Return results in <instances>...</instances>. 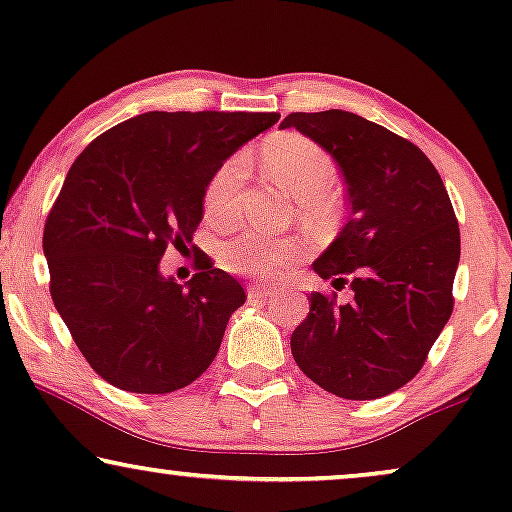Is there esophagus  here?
Returning <instances> with one entry per match:
<instances>
[{
    "instance_id": "1",
    "label": "esophagus",
    "mask_w": 512,
    "mask_h": 512,
    "mask_svg": "<svg viewBox=\"0 0 512 512\" xmlns=\"http://www.w3.org/2000/svg\"><path fill=\"white\" fill-rule=\"evenodd\" d=\"M249 296H251V298H272V296H277V286L251 284V286H249Z\"/></svg>"
}]
</instances>
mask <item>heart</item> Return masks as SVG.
<instances>
[{"label":"heart","mask_w":512,"mask_h":512,"mask_svg":"<svg viewBox=\"0 0 512 512\" xmlns=\"http://www.w3.org/2000/svg\"><path fill=\"white\" fill-rule=\"evenodd\" d=\"M270 177L300 198L305 216H319L328 207V186L335 179L333 158L310 137L298 132L272 137L263 149ZM244 177V158L233 156L216 167L205 186L202 205L212 223L235 219L237 193ZM307 244L298 237H272L261 230H242L221 244L223 268L247 277H277L305 256Z\"/></svg>","instance_id":"obj_1"}]
</instances>
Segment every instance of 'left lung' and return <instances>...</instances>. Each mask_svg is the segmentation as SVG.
<instances>
[{
	"label": "left lung",
	"mask_w": 512,
	"mask_h": 512,
	"mask_svg": "<svg viewBox=\"0 0 512 512\" xmlns=\"http://www.w3.org/2000/svg\"><path fill=\"white\" fill-rule=\"evenodd\" d=\"M282 128L331 153L349 200V221L312 268L352 298L314 291L291 354L335 396H387L422 370L452 314L461 240L450 195L419 146L349 111H293Z\"/></svg>",
	"instance_id": "1"
}]
</instances>
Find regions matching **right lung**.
I'll return each instance as SVG.
<instances>
[{"mask_svg": "<svg viewBox=\"0 0 512 512\" xmlns=\"http://www.w3.org/2000/svg\"><path fill=\"white\" fill-rule=\"evenodd\" d=\"M277 121V111H149L102 132L69 167L44 226L48 289L102 380L170 394L214 361L247 300L242 284L200 249L186 286L158 265L191 244L216 167Z\"/></svg>", "mask_w": 512, "mask_h": 512, "instance_id": "add662e5", "label": "right lung"}]
</instances>
